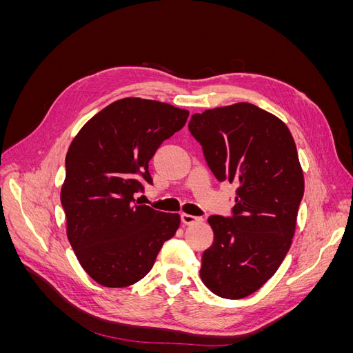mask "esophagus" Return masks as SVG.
Wrapping results in <instances>:
<instances>
[{"instance_id":"obj_1","label":"esophagus","mask_w":353,"mask_h":353,"mask_svg":"<svg viewBox=\"0 0 353 353\" xmlns=\"http://www.w3.org/2000/svg\"><path fill=\"white\" fill-rule=\"evenodd\" d=\"M181 221H183L184 225H191V223H196V222L201 221V218H197L194 215H188V213H183V215H181Z\"/></svg>"}]
</instances>
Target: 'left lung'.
Instances as JSON below:
<instances>
[{
	"mask_svg": "<svg viewBox=\"0 0 353 353\" xmlns=\"http://www.w3.org/2000/svg\"><path fill=\"white\" fill-rule=\"evenodd\" d=\"M188 130L218 181L237 185L232 216H209L213 243L201 281L223 299L254 293L292 245L305 181L296 144L279 117L250 103L194 113Z\"/></svg>",
	"mask_w": 353,
	"mask_h": 353,
	"instance_id": "obj_1",
	"label": "left lung"
}]
</instances>
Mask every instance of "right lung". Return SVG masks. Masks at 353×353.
Returning <instances> with one entry per match:
<instances>
[{
    "label": "right lung",
    "mask_w": 353,
    "mask_h": 353,
    "mask_svg": "<svg viewBox=\"0 0 353 353\" xmlns=\"http://www.w3.org/2000/svg\"><path fill=\"white\" fill-rule=\"evenodd\" d=\"M188 110L128 97L104 108L73 138L60 200L77 258L94 281L128 287L150 272L165 241L179 227L178 213L135 203L148 162L185 125Z\"/></svg>",
    "instance_id": "right-lung-1"
}]
</instances>
